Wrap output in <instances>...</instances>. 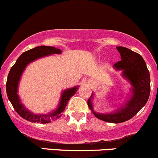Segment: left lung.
Listing matches in <instances>:
<instances>
[{
	"label": "left lung",
	"instance_id": "1",
	"mask_svg": "<svg viewBox=\"0 0 158 158\" xmlns=\"http://www.w3.org/2000/svg\"><path fill=\"white\" fill-rule=\"evenodd\" d=\"M121 60L114 64L113 68L121 71V75L131 84L128 94L123 104L110 113H98L94 109V94L87 101L89 108L96 118L101 121L118 124L131 119L146 104L150 96L151 78L150 73L143 57L137 53L124 47H117Z\"/></svg>",
	"mask_w": 158,
	"mask_h": 158
}]
</instances>
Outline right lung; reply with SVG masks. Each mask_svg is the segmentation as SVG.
Here are the masks:
<instances>
[{
	"instance_id": "obj_1",
	"label": "right lung",
	"mask_w": 158,
	"mask_h": 158,
	"mask_svg": "<svg viewBox=\"0 0 158 158\" xmlns=\"http://www.w3.org/2000/svg\"><path fill=\"white\" fill-rule=\"evenodd\" d=\"M61 50L54 47L39 46L25 51L16 60L14 66L10 68V71L7 76L6 90L9 101L11 103L17 113L28 121L40 124H47L51 121L58 119L62 115V112L64 111L65 107L68 101L72 96L75 94L78 90L79 86L65 89L60 94V101L57 108L54 109L48 114H34L25 107L21 102V100L18 94V86L20 80L21 78L23 72L29 64L41 57H48L52 54H60Z\"/></svg>"
}]
</instances>
